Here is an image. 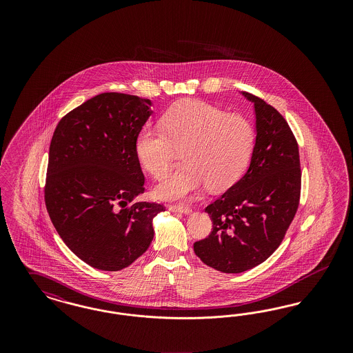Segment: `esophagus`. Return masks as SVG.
I'll list each match as a JSON object with an SVG mask.
<instances>
[{
  "instance_id": "esophagus-1",
  "label": "esophagus",
  "mask_w": 353,
  "mask_h": 353,
  "mask_svg": "<svg viewBox=\"0 0 353 353\" xmlns=\"http://www.w3.org/2000/svg\"><path fill=\"white\" fill-rule=\"evenodd\" d=\"M169 210L172 213H181V214H190L192 213V209L188 208V206H184V205H172V206H169Z\"/></svg>"
}]
</instances>
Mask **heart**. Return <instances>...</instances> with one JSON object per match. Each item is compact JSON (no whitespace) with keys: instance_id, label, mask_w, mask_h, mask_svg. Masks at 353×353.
<instances>
[{"instance_id":"b5f03b06","label":"heart","mask_w":353,"mask_h":353,"mask_svg":"<svg viewBox=\"0 0 353 353\" xmlns=\"http://www.w3.org/2000/svg\"><path fill=\"white\" fill-rule=\"evenodd\" d=\"M255 143L252 123L241 115L201 101H188L170 108L160 125H145L136 137L140 164L161 179L184 152V168L154 186L161 201L196 196L208 185L223 190L236 183L248 168Z\"/></svg>"}]
</instances>
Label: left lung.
Listing matches in <instances>:
<instances>
[{
    "label": "left lung",
    "mask_w": 353,
    "mask_h": 353,
    "mask_svg": "<svg viewBox=\"0 0 353 353\" xmlns=\"http://www.w3.org/2000/svg\"><path fill=\"white\" fill-rule=\"evenodd\" d=\"M254 104L255 143L246 173L205 212L213 232L193 245L212 269L239 274L265 262L281 245L301 196L296 140L283 117L266 101Z\"/></svg>",
    "instance_id": "1"
}]
</instances>
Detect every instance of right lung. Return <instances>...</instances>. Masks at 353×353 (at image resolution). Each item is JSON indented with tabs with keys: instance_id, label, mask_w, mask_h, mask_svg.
Returning a JSON list of instances; mask_svg holds the SVG:
<instances>
[{
	"instance_id": "obj_1",
	"label": "right lung",
	"mask_w": 353,
	"mask_h": 353,
	"mask_svg": "<svg viewBox=\"0 0 353 353\" xmlns=\"http://www.w3.org/2000/svg\"><path fill=\"white\" fill-rule=\"evenodd\" d=\"M151 105L104 92L68 112L52 134L46 208L68 249L94 269L128 268L150 248L153 219L165 210L134 200L144 193L136 137Z\"/></svg>"
}]
</instances>
